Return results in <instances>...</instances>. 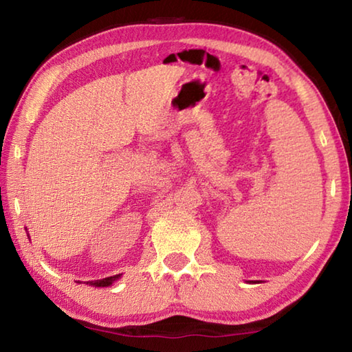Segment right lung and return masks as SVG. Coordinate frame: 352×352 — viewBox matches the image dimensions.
Wrapping results in <instances>:
<instances>
[{
	"mask_svg": "<svg viewBox=\"0 0 352 352\" xmlns=\"http://www.w3.org/2000/svg\"><path fill=\"white\" fill-rule=\"evenodd\" d=\"M119 278H121V275H115V276H109L104 279H96V281H87V284L94 285V287H109V285H111ZM76 283H80V281H76Z\"/></svg>",
	"mask_w": 352,
	"mask_h": 352,
	"instance_id": "obj_1",
	"label": "right lung"
}]
</instances>
